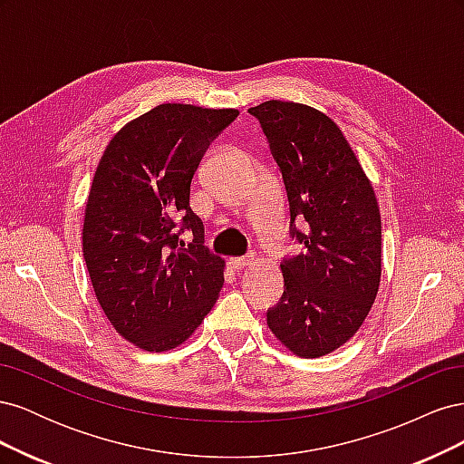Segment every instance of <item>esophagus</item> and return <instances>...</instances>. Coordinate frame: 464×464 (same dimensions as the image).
I'll return each instance as SVG.
<instances>
[{"label":"esophagus","instance_id":"obj_1","mask_svg":"<svg viewBox=\"0 0 464 464\" xmlns=\"http://www.w3.org/2000/svg\"><path fill=\"white\" fill-rule=\"evenodd\" d=\"M251 261H254V257L247 256V257H232L230 259V266L232 269H244V266H247Z\"/></svg>","mask_w":464,"mask_h":464}]
</instances>
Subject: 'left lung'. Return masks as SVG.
Instances as JSON below:
<instances>
[{
  "label": "left lung",
  "instance_id": "left-lung-1",
  "mask_svg": "<svg viewBox=\"0 0 464 464\" xmlns=\"http://www.w3.org/2000/svg\"><path fill=\"white\" fill-rule=\"evenodd\" d=\"M261 123L290 205V236L304 244L285 257V292L266 325L290 353L319 358L343 346L370 314L382 278V217L354 150L329 116L298 102L266 101ZM296 221H305L302 235Z\"/></svg>",
  "mask_w": 464,
  "mask_h": 464
}]
</instances>
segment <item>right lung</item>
Instances as JSON below:
<instances>
[{
    "mask_svg": "<svg viewBox=\"0 0 464 464\" xmlns=\"http://www.w3.org/2000/svg\"><path fill=\"white\" fill-rule=\"evenodd\" d=\"M232 108L160 104L111 137L94 172L82 256L106 317L149 353L184 343L215 305L224 261L203 246L189 207L191 179ZM189 229L186 248L179 234Z\"/></svg>",
    "mask_w": 464,
    "mask_h": 464,
    "instance_id": "right-lung-1",
    "label": "right lung"
}]
</instances>
